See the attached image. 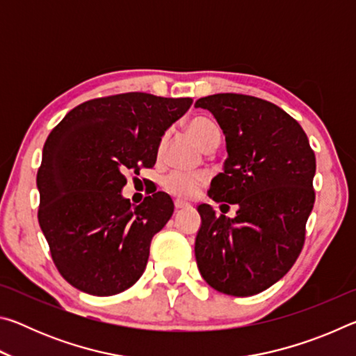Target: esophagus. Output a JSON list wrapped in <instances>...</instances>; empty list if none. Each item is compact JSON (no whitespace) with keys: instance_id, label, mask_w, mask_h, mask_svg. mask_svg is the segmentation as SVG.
I'll use <instances>...</instances> for the list:
<instances>
[{"instance_id":"34e87169","label":"esophagus","mask_w":356,"mask_h":356,"mask_svg":"<svg viewBox=\"0 0 356 356\" xmlns=\"http://www.w3.org/2000/svg\"><path fill=\"white\" fill-rule=\"evenodd\" d=\"M174 207H176L177 210H180V209H186V207H190V204H188V202H185V201L176 200V201H174Z\"/></svg>"}]
</instances>
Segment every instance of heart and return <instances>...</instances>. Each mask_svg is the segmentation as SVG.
I'll return each mask as SVG.
<instances>
[{"instance_id":"heart-1","label":"heart","mask_w":356,"mask_h":356,"mask_svg":"<svg viewBox=\"0 0 356 356\" xmlns=\"http://www.w3.org/2000/svg\"><path fill=\"white\" fill-rule=\"evenodd\" d=\"M186 131L191 136L197 146L202 150L207 149L210 144L220 143V130L210 119L206 118H195L186 124ZM166 144V136H163L159 143L156 152L159 155L163 152ZM204 184V177L200 174H186V172H171L166 176L163 186L166 191L177 197H195L200 193Z\"/></svg>"}]
</instances>
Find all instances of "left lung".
Listing matches in <instances>:
<instances>
[{
  "mask_svg": "<svg viewBox=\"0 0 356 356\" xmlns=\"http://www.w3.org/2000/svg\"><path fill=\"white\" fill-rule=\"evenodd\" d=\"M195 106L213 114L226 140L227 159L207 195L237 206L234 218L197 206V268L215 291L250 297L278 282L303 248L316 155L297 120L267 100L213 94Z\"/></svg>",
  "mask_w": 356,
  "mask_h": 356,
  "instance_id": "8db88e82",
  "label": "left lung"
}]
</instances>
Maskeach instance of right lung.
<instances>
[{"mask_svg": "<svg viewBox=\"0 0 356 356\" xmlns=\"http://www.w3.org/2000/svg\"><path fill=\"white\" fill-rule=\"evenodd\" d=\"M191 102L146 92L94 99L48 135L38 171L39 225L59 273L78 291L110 297L141 278L150 240L174 202L156 191L135 206L122 196L125 174L155 165L160 140Z\"/></svg>", "mask_w": 356, "mask_h": 356, "instance_id": "right-lung-1", "label": "right lung"}]
</instances>
